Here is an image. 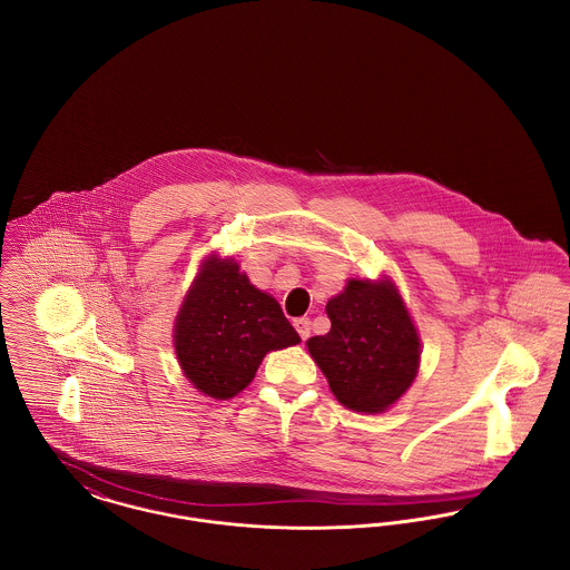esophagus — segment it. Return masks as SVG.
<instances>
[{
  "mask_svg": "<svg viewBox=\"0 0 570 570\" xmlns=\"http://www.w3.org/2000/svg\"><path fill=\"white\" fill-rule=\"evenodd\" d=\"M293 325L297 328L298 337H301V340H307V337H309V331H312V323H309V318H305V316H303V318H297Z\"/></svg>",
  "mask_w": 570,
  "mask_h": 570,
  "instance_id": "1",
  "label": "esophagus"
}]
</instances>
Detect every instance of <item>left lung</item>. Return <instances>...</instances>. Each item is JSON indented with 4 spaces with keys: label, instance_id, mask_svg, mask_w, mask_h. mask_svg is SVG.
<instances>
[{
    "label": "left lung",
    "instance_id": "8db88e82",
    "mask_svg": "<svg viewBox=\"0 0 570 570\" xmlns=\"http://www.w3.org/2000/svg\"><path fill=\"white\" fill-rule=\"evenodd\" d=\"M331 331L307 340L340 404L382 412L395 404L419 370L421 344L391 282L351 279L326 303Z\"/></svg>",
    "mask_w": 570,
    "mask_h": 570
}]
</instances>
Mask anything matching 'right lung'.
<instances>
[{"label":"right lung","instance_id":"obj_1","mask_svg":"<svg viewBox=\"0 0 570 570\" xmlns=\"http://www.w3.org/2000/svg\"><path fill=\"white\" fill-rule=\"evenodd\" d=\"M301 342L279 303L254 288L239 265L209 258L175 323V351L191 384L230 400L252 382L263 356Z\"/></svg>","mask_w":570,"mask_h":570}]
</instances>
